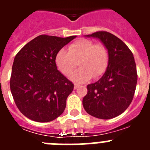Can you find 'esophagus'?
<instances>
[{
  "label": "esophagus",
  "mask_w": 150,
  "mask_h": 150,
  "mask_svg": "<svg viewBox=\"0 0 150 150\" xmlns=\"http://www.w3.org/2000/svg\"><path fill=\"white\" fill-rule=\"evenodd\" d=\"M79 87V85L78 84H74V89H76V88Z\"/></svg>",
  "instance_id": "34e87169"
}]
</instances>
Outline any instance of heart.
Returning a JSON list of instances; mask_svg holds the SVG:
<instances>
[{"label": "heart", "instance_id": "1", "mask_svg": "<svg viewBox=\"0 0 150 150\" xmlns=\"http://www.w3.org/2000/svg\"><path fill=\"white\" fill-rule=\"evenodd\" d=\"M79 68L71 75V79L80 83L87 81L92 76L98 78L104 74L109 64V52L102 43H94L88 39L74 41L68 50L61 49L55 56V64L59 71L69 76L77 65Z\"/></svg>", "mask_w": 150, "mask_h": 150}]
</instances>
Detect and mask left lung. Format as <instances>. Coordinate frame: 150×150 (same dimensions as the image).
<instances>
[{"mask_svg":"<svg viewBox=\"0 0 150 150\" xmlns=\"http://www.w3.org/2000/svg\"><path fill=\"white\" fill-rule=\"evenodd\" d=\"M98 38L109 52V64L96 83L87 86L83 99L85 110L94 117L110 120L122 114L133 100L137 81L133 53L113 34L100 30L86 35Z\"/></svg>","mask_w":150,"mask_h":150,"instance_id":"left-lung-1","label":"left lung"}]
</instances>
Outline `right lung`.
Wrapping results in <instances>:
<instances>
[{
  "mask_svg": "<svg viewBox=\"0 0 150 150\" xmlns=\"http://www.w3.org/2000/svg\"><path fill=\"white\" fill-rule=\"evenodd\" d=\"M75 38L40 35L16 55L10 90L18 109L30 120L48 122L63 113L74 84L57 70L55 56Z\"/></svg>",
  "mask_w": 150,
  "mask_h": 150,
  "instance_id": "right-lung-1",
  "label": "right lung"
}]
</instances>
